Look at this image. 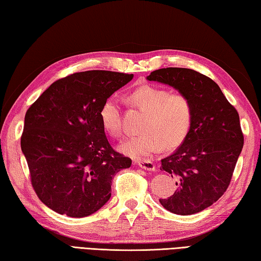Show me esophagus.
Listing matches in <instances>:
<instances>
[{
	"label": "esophagus",
	"mask_w": 261,
	"mask_h": 261,
	"mask_svg": "<svg viewBox=\"0 0 261 261\" xmlns=\"http://www.w3.org/2000/svg\"><path fill=\"white\" fill-rule=\"evenodd\" d=\"M135 163L139 165L141 168L147 169V170H153L154 169V164L150 159H136Z\"/></svg>",
	"instance_id": "obj_1"
}]
</instances>
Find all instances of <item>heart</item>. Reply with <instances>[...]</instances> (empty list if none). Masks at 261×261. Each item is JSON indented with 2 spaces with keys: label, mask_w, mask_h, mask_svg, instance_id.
I'll return each mask as SVG.
<instances>
[{
  "label": "heart",
  "mask_w": 261,
  "mask_h": 261,
  "mask_svg": "<svg viewBox=\"0 0 261 261\" xmlns=\"http://www.w3.org/2000/svg\"><path fill=\"white\" fill-rule=\"evenodd\" d=\"M132 108L145 113L140 135L131 137L120 146L127 156L141 158L150 156L164 149H174L185 141L194 119L192 99L181 92H171L167 88L145 84L127 95ZM104 130L113 138H121V107L118 99L110 97L99 111Z\"/></svg>",
  "instance_id": "heart-1"
}]
</instances>
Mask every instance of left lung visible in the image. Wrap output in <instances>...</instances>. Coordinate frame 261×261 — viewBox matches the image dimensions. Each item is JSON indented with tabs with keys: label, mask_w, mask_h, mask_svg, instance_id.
<instances>
[{
	"label": "left lung",
	"mask_w": 261,
	"mask_h": 261,
	"mask_svg": "<svg viewBox=\"0 0 261 261\" xmlns=\"http://www.w3.org/2000/svg\"><path fill=\"white\" fill-rule=\"evenodd\" d=\"M175 87L192 99L194 119L185 141L162 159L160 169L176 179V190L160 204L179 215L201 212L228 190L243 147L239 113L219 85L196 70L168 67L147 77Z\"/></svg>",
	"instance_id": "8db88e82"
}]
</instances>
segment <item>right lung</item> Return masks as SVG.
I'll list each match as a JSON object with an SVG mask.
<instances>
[{
  "label": "right lung",
  "instance_id": "obj_1",
  "mask_svg": "<svg viewBox=\"0 0 261 261\" xmlns=\"http://www.w3.org/2000/svg\"><path fill=\"white\" fill-rule=\"evenodd\" d=\"M132 79L118 71H80L54 82L28 109L21 149L33 190L55 212L71 218L96 212L111 197L115 174L131 166L110 145L99 111Z\"/></svg>",
  "mask_w": 261,
  "mask_h": 261
}]
</instances>
